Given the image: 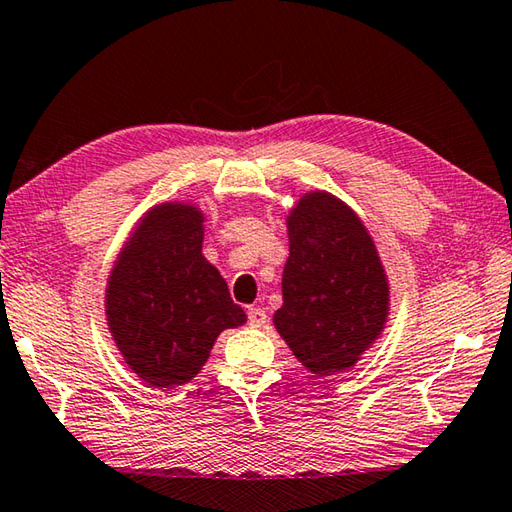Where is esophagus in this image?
Returning <instances> with one entry per match:
<instances>
[{
	"instance_id": "1",
	"label": "esophagus",
	"mask_w": 512,
	"mask_h": 512,
	"mask_svg": "<svg viewBox=\"0 0 512 512\" xmlns=\"http://www.w3.org/2000/svg\"><path fill=\"white\" fill-rule=\"evenodd\" d=\"M247 321H249V326L261 328V326H265V321H267V312L263 308L251 306V308H247Z\"/></svg>"
}]
</instances>
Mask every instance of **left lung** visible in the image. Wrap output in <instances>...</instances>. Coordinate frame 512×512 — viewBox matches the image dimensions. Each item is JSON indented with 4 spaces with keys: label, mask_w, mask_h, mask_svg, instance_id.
Segmentation results:
<instances>
[{
    "label": "left lung",
    "mask_w": 512,
    "mask_h": 512,
    "mask_svg": "<svg viewBox=\"0 0 512 512\" xmlns=\"http://www.w3.org/2000/svg\"><path fill=\"white\" fill-rule=\"evenodd\" d=\"M290 258L274 326L315 375L348 371L382 333L389 285L364 224L328 193H310L288 218Z\"/></svg>",
    "instance_id": "1"
}]
</instances>
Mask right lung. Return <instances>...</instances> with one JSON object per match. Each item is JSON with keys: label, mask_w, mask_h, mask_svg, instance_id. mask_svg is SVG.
Instances as JSON below:
<instances>
[{"label": "right lung", "mask_w": 512, "mask_h": 512, "mask_svg": "<svg viewBox=\"0 0 512 512\" xmlns=\"http://www.w3.org/2000/svg\"><path fill=\"white\" fill-rule=\"evenodd\" d=\"M202 215L161 204L119 258L107 283V321L132 371L152 387L195 378L224 328L245 324L227 283L202 256Z\"/></svg>", "instance_id": "add662e5"}]
</instances>
